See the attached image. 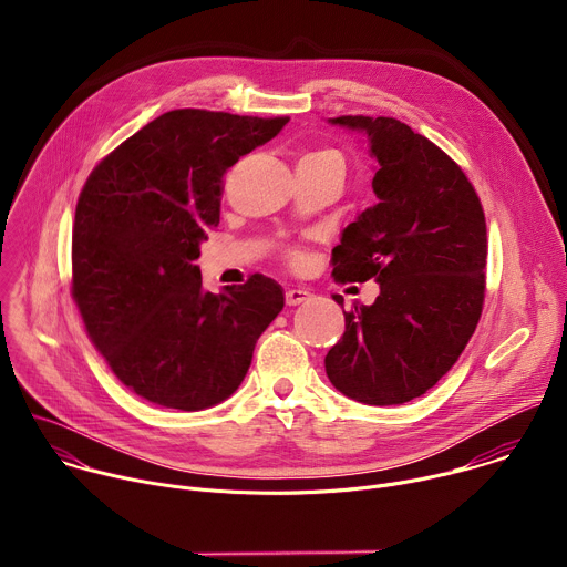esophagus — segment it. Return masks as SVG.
<instances>
[{"instance_id": "esophagus-1", "label": "esophagus", "mask_w": 567, "mask_h": 567, "mask_svg": "<svg viewBox=\"0 0 567 567\" xmlns=\"http://www.w3.org/2000/svg\"><path fill=\"white\" fill-rule=\"evenodd\" d=\"M309 298H311V293H309L307 289H287V293H285V300H287L289 307L302 305V302H307Z\"/></svg>"}]
</instances>
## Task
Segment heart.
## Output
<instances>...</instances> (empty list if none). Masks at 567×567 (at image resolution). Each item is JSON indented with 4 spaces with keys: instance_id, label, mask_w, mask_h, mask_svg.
Returning <instances> with one entry per match:
<instances>
[{
    "instance_id": "b5f03b06",
    "label": "heart",
    "mask_w": 567,
    "mask_h": 567,
    "mask_svg": "<svg viewBox=\"0 0 567 567\" xmlns=\"http://www.w3.org/2000/svg\"><path fill=\"white\" fill-rule=\"evenodd\" d=\"M307 156H337V158H341L334 150H320V152H311V154H307ZM289 260H291V262H300L302 256H300L298 251H291V254H289Z\"/></svg>"
}]
</instances>
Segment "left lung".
<instances>
[{"instance_id":"8db88e82","label":"left lung","mask_w":567,"mask_h":567,"mask_svg":"<svg viewBox=\"0 0 567 567\" xmlns=\"http://www.w3.org/2000/svg\"><path fill=\"white\" fill-rule=\"evenodd\" d=\"M363 132L379 171L377 204L332 251L334 280L379 282L372 305L346 313L326 357L337 390L370 406H396L431 390L460 359L484 302L487 221L455 161L406 123L339 116ZM343 305L341 296H334Z\"/></svg>"}]
</instances>
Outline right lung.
I'll return each mask as SVG.
<instances>
[{
	"instance_id": "obj_1",
	"label": "right lung",
	"mask_w": 567,
	"mask_h": 567,
	"mask_svg": "<svg viewBox=\"0 0 567 567\" xmlns=\"http://www.w3.org/2000/svg\"><path fill=\"white\" fill-rule=\"evenodd\" d=\"M289 116L161 114L92 171L71 235V296L112 372L156 406L204 411L230 396L285 307L260 274L206 291L195 260L219 224L224 175Z\"/></svg>"
}]
</instances>
